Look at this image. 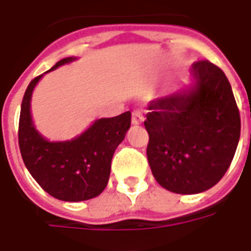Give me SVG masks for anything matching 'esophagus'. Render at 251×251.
I'll return each instance as SVG.
<instances>
[{"label": "esophagus", "instance_id": "esophagus-1", "mask_svg": "<svg viewBox=\"0 0 251 251\" xmlns=\"http://www.w3.org/2000/svg\"><path fill=\"white\" fill-rule=\"evenodd\" d=\"M143 120H145V117H143V114L141 110L135 109V110L131 112V124H133V125H139V124H142Z\"/></svg>", "mask_w": 251, "mask_h": 251}]
</instances>
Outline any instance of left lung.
I'll return each instance as SVG.
<instances>
[{"label":"left lung","mask_w":251,"mask_h":251,"mask_svg":"<svg viewBox=\"0 0 251 251\" xmlns=\"http://www.w3.org/2000/svg\"><path fill=\"white\" fill-rule=\"evenodd\" d=\"M191 74L194 87L151 101L145 121L152 175L181 195L200 194L221 180L241 133L240 110L223 70L199 60Z\"/></svg>","instance_id":"1"}]
</instances>
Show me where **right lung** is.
<instances>
[{
	"instance_id": "1",
	"label": "right lung",
	"mask_w": 251,
	"mask_h": 251,
	"mask_svg": "<svg viewBox=\"0 0 251 251\" xmlns=\"http://www.w3.org/2000/svg\"><path fill=\"white\" fill-rule=\"evenodd\" d=\"M72 60L75 57L62 59L50 71ZM42 76L28 84L21 105L18 143L25 166L36 183L57 200L84 201L96 198L108 184L113 154L129 130L131 113L96 120L71 141L50 142L38 133L30 113L32 91Z\"/></svg>"
}]
</instances>
